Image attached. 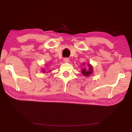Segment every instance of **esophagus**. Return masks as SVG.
I'll list each match as a JSON object with an SVG mask.
<instances>
[{"mask_svg":"<svg viewBox=\"0 0 132 132\" xmlns=\"http://www.w3.org/2000/svg\"><path fill=\"white\" fill-rule=\"evenodd\" d=\"M63 61L65 62V63H68L69 62V59L68 57H64L63 59Z\"/></svg>","mask_w":132,"mask_h":132,"instance_id":"esophagus-1","label":"esophagus"}]
</instances>
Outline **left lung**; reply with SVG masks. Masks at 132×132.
I'll list each match as a JSON object with an SVG mask.
<instances>
[{"instance_id": "obj_1", "label": "left lung", "mask_w": 132, "mask_h": 132, "mask_svg": "<svg viewBox=\"0 0 132 132\" xmlns=\"http://www.w3.org/2000/svg\"><path fill=\"white\" fill-rule=\"evenodd\" d=\"M88 66L90 67V68H89V69H88V71H87L86 69H82V71H81V73L84 76H88V75H90V74H91V73H93V68H92V66H90V65H89V64H88Z\"/></svg>"}]
</instances>
